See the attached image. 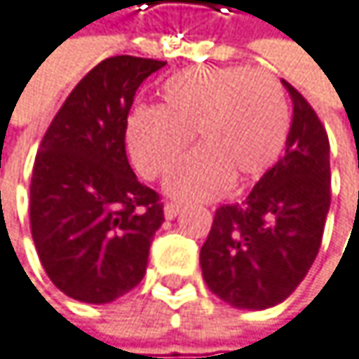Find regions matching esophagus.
Listing matches in <instances>:
<instances>
[{
  "mask_svg": "<svg viewBox=\"0 0 359 359\" xmlns=\"http://www.w3.org/2000/svg\"><path fill=\"white\" fill-rule=\"evenodd\" d=\"M180 211H182V205H177V203H167L165 205V217L167 219H175L180 215Z\"/></svg>",
  "mask_w": 359,
  "mask_h": 359,
  "instance_id": "1",
  "label": "esophagus"
}]
</instances>
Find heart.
Returning a JSON list of instances; mask_svg holds the SVG:
<instances>
[{
	"instance_id": "obj_1",
	"label": "heart",
	"mask_w": 359,
	"mask_h": 359,
	"mask_svg": "<svg viewBox=\"0 0 359 359\" xmlns=\"http://www.w3.org/2000/svg\"><path fill=\"white\" fill-rule=\"evenodd\" d=\"M156 108L129 114L125 144L135 169L154 180L167 173L188 150H198L165 182L180 201H211L230 184L257 182L280 158L290 106L282 83L266 71L245 67L188 69L169 77Z\"/></svg>"
}]
</instances>
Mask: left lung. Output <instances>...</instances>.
<instances>
[{"mask_svg":"<svg viewBox=\"0 0 359 359\" xmlns=\"http://www.w3.org/2000/svg\"><path fill=\"white\" fill-rule=\"evenodd\" d=\"M282 86L292 100L284 156L243 205L215 211L201 249L207 286L238 309L273 307L301 284L330 209L328 135L307 100L290 83Z\"/></svg>","mask_w":359,"mask_h":359,"instance_id":"left-lung-1","label":"left lung"}]
</instances>
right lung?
<instances>
[{"mask_svg": "<svg viewBox=\"0 0 359 359\" xmlns=\"http://www.w3.org/2000/svg\"><path fill=\"white\" fill-rule=\"evenodd\" d=\"M167 62L112 56L69 93L31 177V234L50 280L81 303H110L146 273L165 222L158 194L125 152L127 114L144 79Z\"/></svg>", "mask_w": 359, "mask_h": 359, "instance_id": "1", "label": "right lung"}]
</instances>
